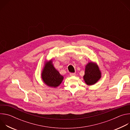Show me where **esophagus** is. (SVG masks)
Wrapping results in <instances>:
<instances>
[{"label": "esophagus", "instance_id": "esophagus-1", "mask_svg": "<svg viewBox=\"0 0 130 130\" xmlns=\"http://www.w3.org/2000/svg\"><path fill=\"white\" fill-rule=\"evenodd\" d=\"M70 76H76V73H70Z\"/></svg>", "mask_w": 130, "mask_h": 130}]
</instances>
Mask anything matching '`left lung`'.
I'll return each instance as SVG.
<instances>
[{
	"label": "left lung",
	"mask_w": 130,
	"mask_h": 130,
	"mask_svg": "<svg viewBox=\"0 0 130 130\" xmlns=\"http://www.w3.org/2000/svg\"><path fill=\"white\" fill-rule=\"evenodd\" d=\"M101 77V72L97 64L89 62L85 66V75L83 79L88 85H92L96 83Z\"/></svg>",
	"instance_id": "obj_1"
}]
</instances>
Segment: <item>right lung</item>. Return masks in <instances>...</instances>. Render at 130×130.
Returning <instances> with one entry per match:
<instances>
[{"label": "right lung", "mask_w": 130, "mask_h": 130, "mask_svg": "<svg viewBox=\"0 0 130 130\" xmlns=\"http://www.w3.org/2000/svg\"><path fill=\"white\" fill-rule=\"evenodd\" d=\"M42 79L47 86L57 87L62 83L64 77L54 68L52 60H50L45 63L42 72Z\"/></svg>", "instance_id": "1"}]
</instances>
